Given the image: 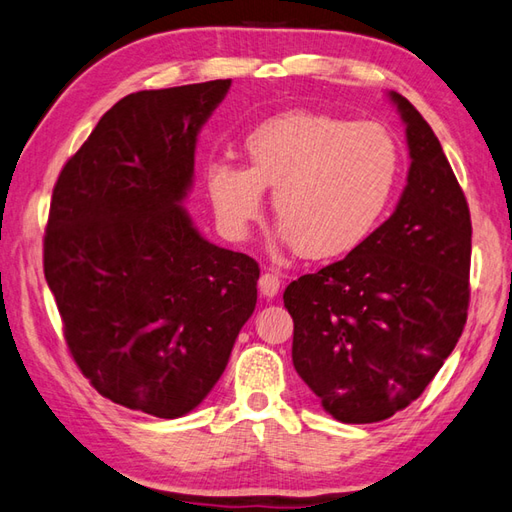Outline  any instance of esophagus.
Here are the masks:
<instances>
[{
	"label": "esophagus",
	"mask_w": 512,
	"mask_h": 512,
	"mask_svg": "<svg viewBox=\"0 0 512 512\" xmlns=\"http://www.w3.org/2000/svg\"><path fill=\"white\" fill-rule=\"evenodd\" d=\"M279 288H281V275L279 270L275 268H268L264 275L259 277V292L266 296V299H272V296L279 294Z\"/></svg>",
	"instance_id": "1"
}]
</instances>
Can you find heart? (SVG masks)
<instances>
[{"label": "heart", "instance_id": "1", "mask_svg": "<svg viewBox=\"0 0 512 512\" xmlns=\"http://www.w3.org/2000/svg\"><path fill=\"white\" fill-rule=\"evenodd\" d=\"M251 165L209 163L207 189L220 224L246 237L272 189L281 242L303 259L349 255L382 222L399 178V146L377 122L285 111L244 139Z\"/></svg>", "mask_w": 512, "mask_h": 512}]
</instances>
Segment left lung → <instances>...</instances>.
Masks as SVG:
<instances>
[{"mask_svg":"<svg viewBox=\"0 0 512 512\" xmlns=\"http://www.w3.org/2000/svg\"><path fill=\"white\" fill-rule=\"evenodd\" d=\"M406 124L408 185L392 216L347 257L292 281V362L331 417L377 423L421 397L465 329L471 216L423 115Z\"/></svg>","mask_w":512,"mask_h":512,"instance_id":"1","label":"left lung"}]
</instances>
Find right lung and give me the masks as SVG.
<instances>
[{"label":"right lung","instance_id":"1","mask_svg":"<svg viewBox=\"0 0 512 512\" xmlns=\"http://www.w3.org/2000/svg\"><path fill=\"white\" fill-rule=\"evenodd\" d=\"M229 87L126 95L52 194L43 270L71 358L102 397L159 419L209 395L257 303V261L207 242L181 205Z\"/></svg>","mask_w":512,"mask_h":512}]
</instances>
